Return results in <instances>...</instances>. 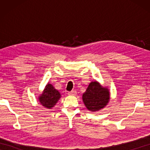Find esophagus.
<instances>
[{
	"instance_id": "esophagus-1",
	"label": "esophagus",
	"mask_w": 150,
	"mask_h": 150,
	"mask_svg": "<svg viewBox=\"0 0 150 150\" xmlns=\"http://www.w3.org/2000/svg\"><path fill=\"white\" fill-rule=\"evenodd\" d=\"M68 94L69 96H76V91H74V90H73V91H69Z\"/></svg>"
}]
</instances>
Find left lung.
I'll return each mask as SVG.
<instances>
[{"mask_svg":"<svg viewBox=\"0 0 150 150\" xmlns=\"http://www.w3.org/2000/svg\"><path fill=\"white\" fill-rule=\"evenodd\" d=\"M109 100V90L102 87L97 81L90 83L86 91L83 94L84 104L87 109L92 112L98 111L105 107Z\"/></svg>","mask_w":150,"mask_h":150,"instance_id":"8db88e82","label":"left lung"}]
</instances>
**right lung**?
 <instances>
[{
    "instance_id": "right-lung-1",
    "label": "right lung",
    "mask_w": 150,
    "mask_h": 150,
    "mask_svg": "<svg viewBox=\"0 0 150 150\" xmlns=\"http://www.w3.org/2000/svg\"><path fill=\"white\" fill-rule=\"evenodd\" d=\"M61 97V93L52 85L48 83L38 99L40 104L46 108H52Z\"/></svg>"
}]
</instances>
